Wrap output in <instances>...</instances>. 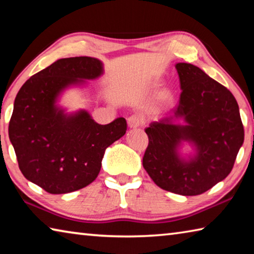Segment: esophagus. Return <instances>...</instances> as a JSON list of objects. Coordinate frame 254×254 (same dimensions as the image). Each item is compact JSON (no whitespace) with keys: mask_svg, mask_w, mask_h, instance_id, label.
I'll return each mask as SVG.
<instances>
[{"mask_svg":"<svg viewBox=\"0 0 254 254\" xmlns=\"http://www.w3.org/2000/svg\"><path fill=\"white\" fill-rule=\"evenodd\" d=\"M144 123L143 117L139 114H133L131 117L127 118V126L130 127H139Z\"/></svg>","mask_w":254,"mask_h":254,"instance_id":"1","label":"esophagus"}]
</instances>
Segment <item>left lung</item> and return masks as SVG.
I'll return each mask as SVG.
<instances>
[{
    "mask_svg": "<svg viewBox=\"0 0 254 254\" xmlns=\"http://www.w3.org/2000/svg\"><path fill=\"white\" fill-rule=\"evenodd\" d=\"M179 104L145 128L149 144L142 165L157 185L184 196L200 195L225 179L244 141L239 105L229 89L191 64H176ZM184 119L185 125L178 122ZM195 151L182 157L179 148Z\"/></svg>",
    "mask_w": 254,
    "mask_h": 254,
    "instance_id": "1",
    "label": "left lung"
}]
</instances>
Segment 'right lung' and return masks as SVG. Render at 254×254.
<instances>
[{
    "label": "right lung",
    "instance_id": "1",
    "mask_svg": "<svg viewBox=\"0 0 254 254\" xmlns=\"http://www.w3.org/2000/svg\"><path fill=\"white\" fill-rule=\"evenodd\" d=\"M101 75L96 58H63L30 77L15 97L8 137L21 173L47 192L67 194L93 183L106 148L126 134V119L102 126L87 111L66 113L57 105L69 86Z\"/></svg>",
    "mask_w": 254,
    "mask_h": 254
}]
</instances>
